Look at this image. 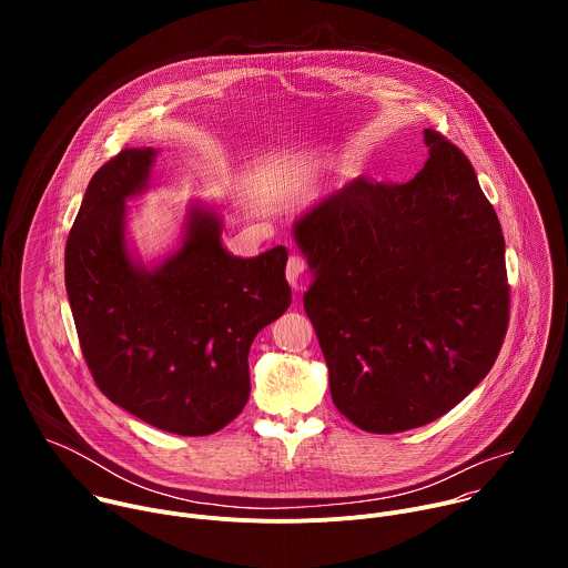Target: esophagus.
Returning <instances> with one entry per match:
<instances>
[{
	"instance_id": "1",
	"label": "esophagus",
	"mask_w": 568,
	"mask_h": 568,
	"mask_svg": "<svg viewBox=\"0 0 568 568\" xmlns=\"http://www.w3.org/2000/svg\"><path fill=\"white\" fill-rule=\"evenodd\" d=\"M305 270H307V263L303 261V256L292 254V256L287 258L285 276H287V281H290V285H292L294 290H303V287L307 285V274H305Z\"/></svg>"
}]
</instances>
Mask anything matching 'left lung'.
<instances>
[{
  "mask_svg": "<svg viewBox=\"0 0 568 568\" xmlns=\"http://www.w3.org/2000/svg\"><path fill=\"white\" fill-rule=\"evenodd\" d=\"M407 184L359 175L294 226L314 283L303 296L335 407L397 434L452 412L506 339L510 285L499 217L465 152L425 130Z\"/></svg>",
  "mask_w": 568,
  "mask_h": 568,
  "instance_id": "8db88e82",
  "label": "left lung"
}]
</instances>
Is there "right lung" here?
<instances>
[{
  "label": "right lung",
  "mask_w": 568,
  "mask_h": 568,
  "mask_svg": "<svg viewBox=\"0 0 568 568\" xmlns=\"http://www.w3.org/2000/svg\"><path fill=\"white\" fill-rule=\"evenodd\" d=\"M152 148L103 164L64 247V285L80 351L101 393L139 420L178 436H209L250 397L254 337L292 303L287 250L229 256L222 222L193 211L178 254L154 270L125 247V200L143 191Z\"/></svg>",
  "instance_id": "add662e5"
}]
</instances>
